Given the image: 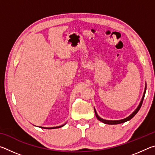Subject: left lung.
I'll return each instance as SVG.
<instances>
[{"label": "left lung", "instance_id": "1", "mask_svg": "<svg viewBox=\"0 0 155 155\" xmlns=\"http://www.w3.org/2000/svg\"><path fill=\"white\" fill-rule=\"evenodd\" d=\"M146 85H145V90H144L143 91V96H142V98H141V101L140 104H139L138 107H137V109H136L134 111H133L132 114H131L130 115H128L127 117H126V118L124 119H122V120H104L101 118V117L99 116L97 114V112L96 111L95 108H94V111H95V114H96V116L97 117V119H98L99 121H101L102 122H103L104 124H122V123H124L126 122L127 121H129L130 120H131L133 118V117L135 116V115L137 114V113L139 111V110L140 109L141 107V104H142L143 103V98H144V96H145V94H146Z\"/></svg>", "mask_w": 155, "mask_h": 155}]
</instances>
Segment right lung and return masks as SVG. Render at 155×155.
<instances>
[{"label": "right lung", "mask_w": 155, "mask_h": 155, "mask_svg": "<svg viewBox=\"0 0 155 155\" xmlns=\"http://www.w3.org/2000/svg\"><path fill=\"white\" fill-rule=\"evenodd\" d=\"M65 124H66V123H65ZM65 124L61 125V126H59V127H40L41 128H45V129H54V128H61L62 127H64V126Z\"/></svg>", "instance_id": "add662e5"}]
</instances>
